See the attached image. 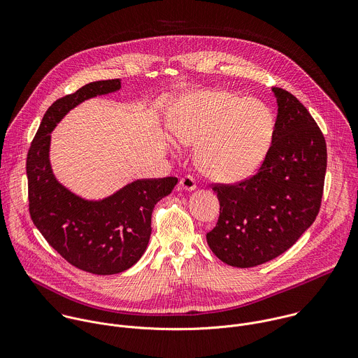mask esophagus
<instances>
[{
	"label": "esophagus",
	"instance_id": "obj_1",
	"mask_svg": "<svg viewBox=\"0 0 358 358\" xmlns=\"http://www.w3.org/2000/svg\"><path fill=\"white\" fill-rule=\"evenodd\" d=\"M180 187L184 189V191H194L196 188V184H195V180L194 177L191 176H185L180 180Z\"/></svg>",
	"mask_w": 358,
	"mask_h": 358
}]
</instances>
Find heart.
<instances>
[{
	"instance_id": "obj_1",
	"label": "heart",
	"mask_w": 358,
	"mask_h": 358,
	"mask_svg": "<svg viewBox=\"0 0 358 358\" xmlns=\"http://www.w3.org/2000/svg\"><path fill=\"white\" fill-rule=\"evenodd\" d=\"M170 129L184 145H198L195 162L207 177L235 182L249 178L265 162L275 134V116L262 100L225 89L182 96Z\"/></svg>"
}]
</instances>
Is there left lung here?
Returning a JSON list of instances; mask_svg holds the SVG:
<instances>
[{"mask_svg":"<svg viewBox=\"0 0 358 358\" xmlns=\"http://www.w3.org/2000/svg\"><path fill=\"white\" fill-rule=\"evenodd\" d=\"M275 134L259 171L235 185H214L220 218L207 234L215 257L252 268L286 252L316 220L327 167L324 137L300 101L272 87Z\"/></svg>","mask_w":358,"mask_h":358,"instance_id":"1","label":"left lung"}]
</instances>
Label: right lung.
<instances>
[{"mask_svg":"<svg viewBox=\"0 0 358 358\" xmlns=\"http://www.w3.org/2000/svg\"><path fill=\"white\" fill-rule=\"evenodd\" d=\"M120 87V79L97 80L58 99L43 115L27 157L35 227L64 259L93 275L124 272L143 257L151 235V213L178 182L176 177L136 180L112 195L87 199L55 177L49 160L50 133L82 101Z\"/></svg>","mask_w":358,"mask_h":358,"instance_id":"obj_1","label":"right lung"}]
</instances>
